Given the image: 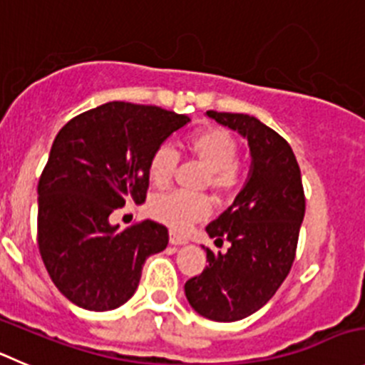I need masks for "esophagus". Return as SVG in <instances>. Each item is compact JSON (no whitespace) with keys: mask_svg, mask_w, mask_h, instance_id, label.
<instances>
[{"mask_svg":"<svg viewBox=\"0 0 365 365\" xmlns=\"http://www.w3.org/2000/svg\"><path fill=\"white\" fill-rule=\"evenodd\" d=\"M170 244H172V245L188 244V238L182 237V235H180V232H177V231H170Z\"/></svg>","mask_w":365,"mask_h":365,"instance_id":"esophagus-1","label":"esophagus"}]
</instances>
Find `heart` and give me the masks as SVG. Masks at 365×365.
<instances>
[{
	"label": "heart",
	"instance_id": "b5f03b06",
	"mask_svg": "<svg viewBox=\"0 0 365 365\" xmlns=\"http://www.w3.org/2000/svg\"><path fill=\"white\" fill-rule=\"evenodd\" d=\"M190 155L199 159L210 172L207 182L218 193H229L238 185V155L240 147L237 140L218 127H210L192 134L185 143ZM175 150L168 145H161L152 152L148 159V177L152 185L166 186L172 180L177 168ZM211 210L210 199L200 193L173 190L159 193L150 200V213L155 220L170 225L175 231H185L195 222L207 217Z\"/></svg>",
	"mask_w": 365,
	"mask_h": 365
}]
</instances>
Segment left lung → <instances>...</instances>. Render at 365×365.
<instances>
[{"label": "left lung", "instance_id": "obj_1", "mask_svg": "<svg viewBox=\"0 0 365 365\" xmlns=\"http://www.w3.org/2000/svg\"><path fill=\"white\" fill-rule=\"evenodd\" d=\"M217 123L247 140L251 172L235 202L206 227L215 244L206 247L207 265L186 281V299L202 317L240 321L258 312L289 276L304 218L301 170L292 148L255 116L207 110Z\"/></svg>", "mask_w": 365, "mask_h": 365}]
</instances>
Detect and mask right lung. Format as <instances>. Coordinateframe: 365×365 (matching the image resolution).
Here are the masks:
<instances>
[{
    "instance_id": "right-lung-1",
    "label": "right lung",
    "mask_w": 365,
    "mask_h": 365,
    "mask_svg": "<svg viewBox=\"0 0 365 365\" xmlns=\"http://www.w3.org/2000/svg\"><path fill=\"white\" fill-rule=\"evenodd\" d=\"M188 121L155 106L109 102L58 130L37 186V244L51 281L73 304L121 307L136 292L145 259L166 249L163 224L120 229L109 217L125 202H145L152 152Z\"/></svg>"
}]
</instances>
